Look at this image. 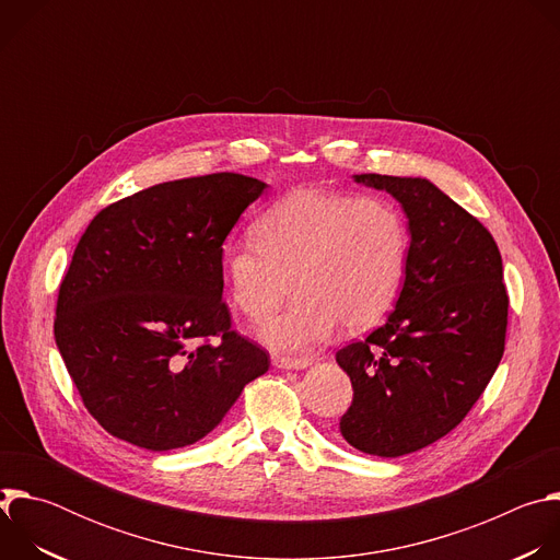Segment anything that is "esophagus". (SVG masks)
<instances>
[{"label":"esophagus","instance_id":"obj_1","mask_svg":"<svg viewBox=\"0 0 560 560\" xmlns=\"http://www.w3.org/2000/svg\"><path fill=\"white\" fill-rule=\"evenodd\" d=\"M272 363L277 365V368H281V370H303V368H307L310 363H312V359H307V357H299V359H290V357H275L272 359Z\"/></svg>","mask_w":560,"mask_h":560}]
</instances>
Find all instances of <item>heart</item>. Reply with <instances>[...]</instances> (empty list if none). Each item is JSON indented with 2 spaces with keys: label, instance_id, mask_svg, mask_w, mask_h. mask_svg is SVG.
Wrapping results in <instances>:
<instances>
[{
  "label": "heart",
  "instance_id": "b5f03b06",
  "mask_svg": "<svg viewBox=\"0 0 560 560\" xmlns=\"http://www.w3.org/2000/svg\"><path fill=\"white\" fill-rule=\"evenodd\" d=\"M255 242L223 253L234 307L259 324L281 305L288 283L294 305L261 328L275 352H301L339 324L346 332L374 326L401 285L408 232L401 212L381 197L296 188L253 225Z\"/></svg>",
  "mask_w": 560,
  "mask_h": 560
}]
</instances>
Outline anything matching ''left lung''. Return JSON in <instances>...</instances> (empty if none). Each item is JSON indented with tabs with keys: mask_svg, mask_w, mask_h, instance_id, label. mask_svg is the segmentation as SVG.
<instances>
[{
	"mask_svg": "<svg viewBox=\"0 0 560 560\" xmlns=\"http://www.w3.org/2000/svg\"><path fill=\"white\" fill-rule=\"evenodd\" d=\"M354 182L404 206L410 250L387 322L337 352L354 389L339 430L394 458L452 432L478 401L505 350L510 299L494 236L443 190L421 177Z\"/></svg>",
	"mask_w": 560,
	"mask_h": 560,
	"instance_id": "left-lung-1",
	"label": "left lung"
}]
</instances>
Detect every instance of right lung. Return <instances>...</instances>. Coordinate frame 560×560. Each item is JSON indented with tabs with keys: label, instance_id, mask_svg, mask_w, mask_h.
Instances as JSON below:
<instances>
[{
	"label": "right lung",
	"instance_id": "1",
	"mask_svg": "<svg viewBox=\"0 0 560 560\" xmlns=\"http://www.w3.org/2000/svg\"><path fill=\"white\" fill-rule=\"evenodd\" d=\"M264 190L236 173L156 184L104 208L79 238L55 341L113 436L152 452L192 445L268 372L270 354L232 330L221 299V246Z\"/></svg>",
	"mask_w": 560,
	"mask_h": 560
}]
</instances>
